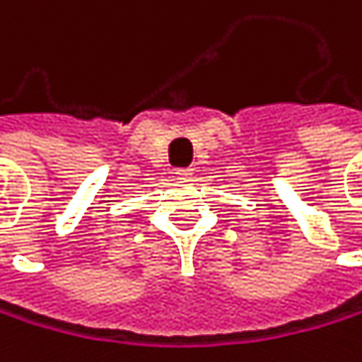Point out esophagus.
I'll return each mask as SVG.
<instances>
[{"instance_id": "1", "label": "esophagus", "mask_w": 362, "mask_h": 362, "mask_svg": "<svg viewBox=\"0 0 362 362\" xmlns=\"http://www.w3.org/2000/svg\"><path fill=\"white\" fill-rule=\"evenodd\" d=\"M193 175V169L191 166H182V169H175V177L177 180H189Z\"/></svg>"}]
</instances>
